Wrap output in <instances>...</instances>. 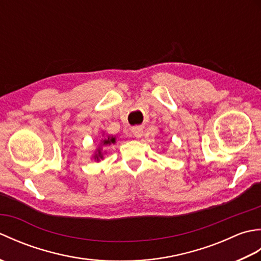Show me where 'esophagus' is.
I'll use <instances>...</instances> for the list:
<instances>
[{
	"label": "esophagus",
	"instance_id": "1",
	"mask_svg": "<svg viewBox=\"0 0 261 261\" xmlns=\"http://www.w3.org/2000/svg\"><path fill=\"white\" fill-rule=\"evenodd\" d=\"M131 131H132V134H134V136L136 138H141L142 135H143V129H142V126H140V125L134 126L131 129Z\"/></svg>",
	"mask_w": 261,
	"mask_h": 261
}]
</instances>
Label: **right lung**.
<instances>
[{
    "label": "right lung",
    "instance_id": "right-lung-1",
    "mask_svg": "<svg viewBox=\"0 0 261 261\" xmlns=\"http://www.w3.org/2000/svg\"><path fill=\"white\" fill-rule=\"evenodd\" d=\"M103 137L102 140L99 141V146L95 149V152H94V154L92 156V158L95 160V162H99V160L104 158V152H103V147H108L110 145H114V143L116 142V136H112V135H105L103 132Z\"/></svg>",
    "mask_w": 261,
    "mask_h": 261
}]
</instances>
